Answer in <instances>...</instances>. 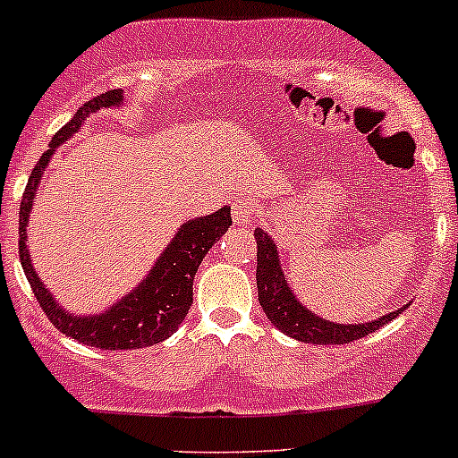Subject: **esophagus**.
Wrapping results in <instances>:
<instances>
[{
  "label": "esophagus",
  "instance_id": "1",
  "mask_svg": "<svg viewBox=\"0 0 458 458\" xmlns=\"http://www.w3.org/2000/svg\"><path fill=\"white\" fill-rule=\"evenodd\" d=\"M255 215H257L255 206H252L250 201L239 199V201L233 203V219H234V224H239V225L252 224Z\"/></svg>",
  "mask_w": 458,
  "mask_h": 458
}]
</instances>
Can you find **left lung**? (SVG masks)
Masks as SVG:
<instances>
[{
	"label": "left lung",
	"mask_w": 458,
	"mask_h": 458,
	"mask_svg": "<svg viewBox=\"0 0 458 458\" xmlns=\"http://www.w3.org/2000/svg\"><path fill=\"white\" fill-rule=\"evenodd\" d=\"M257 239V290H259V303H261L263 312L270 318L275 327H279L284 335L293 336V339L303 341V344H317V345H341L357 341L361 336L370 335L378 330L381 326L390 323L392 318L399 317L405 310L399 308L396 312L383 315L374 318L370 323H336L327 321V318L315 315L308 310L293 288L285 281L284 270H281L279 250H276L275 242L266 230H255Z\"/></svg>",
	"instance_id": "obj_1"
}]
</instances>
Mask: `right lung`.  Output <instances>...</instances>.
<instances>
[{
  "mask_svg": "<svg viewBox=\"0 0 458 458\" xmlns=\"http://www.w3.org/2000/svg\"><path fill=\"white\" fill-rule=\"evenodd\" d=\"M119 106H123V90H108L86 101L72 114L71 122L50 140L48 150L32 168L20 206V259L37 301L59 332L99 350L148 348V345L168 339L191 310L192 281L199 270V263L208 255V250L224 237L225 230L233 225L230 206L179 225L174 237L170 239L150 272L143 276L141 284L99 315H72L66 308H62V303L55 301L53 293L46 288L44 281L32 267L29 246H26L29 242L26 228H29L32 212V199L37 197L44 170L48 168L57 148L71 140L92 113L101 108H119Z\"/></svg>",
  "mask_w": 458,
  "mask_h": 458,
  "instance_id": "obj_1",
  "label": "right lung"
}]
</instances>
